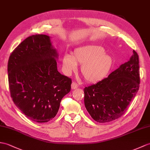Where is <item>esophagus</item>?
<instances>
[{
  "instance_id": "obj_1",
  "label": "esophagus",
  "mask_w": 150,
  "mask_h": 150,
  "mask_svg": "<svg viewBox=\"0 0 150 150\" xmlns=\"http://www.w3.org/2000/svg\"><path fill=\"white\" fill-rule=\"evenodd\" d=\"M78 88V85L76 84V83L75 82H73L71 83V89H75Z\"/></svg>"
}]
</instances>
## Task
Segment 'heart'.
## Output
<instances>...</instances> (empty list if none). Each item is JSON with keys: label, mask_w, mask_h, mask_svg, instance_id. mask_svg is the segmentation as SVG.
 <instances>
[{"label": "heart", "mask_w": 150, "mask_h": 150, "mask_svg": "<svg viewBox=\"0 0 150 150\" xmlns=\"http://www.w3.org/2000/svg\"><path fill=\"white\" fill-rule=\"evenodd\" d=\"M77 64H82L81 74L87 81L96 82L109 74L114 61L102 47L89 45L75 48L71 56L65 55L62 57V69L67 75H70L76 70Z\"/></svg>", "instance_id": "b5f03b06"}]
</instances>
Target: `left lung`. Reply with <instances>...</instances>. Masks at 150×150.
Returning a JSON list of instances; mask_svg holds the SVG:
<instances>
[{"mask_svg": "<svg viewBox=\"0 0 150 150\" xmlns=\"http://www.w3.org/2000/svg\"><path fill=\"white\" fill-rule=\"evenodd\" d=\"M139 55L133 51L130 60L107 78L83 89L84 104L93 119L107 123L122 116L139 88Z\"/></svg>", "mask_w": 150, "mask_h": 150, "instance_id": "left-lung-1", "label": "left lung"}]
</instances>
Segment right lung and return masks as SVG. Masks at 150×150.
Instances as JSON below:
<instances>
[{"label": "right lung", "instance_id": "1", "mask_svg": "<svg viewBox=\"0 0 150 150\" xmlns=\"http://www.w3.org/2000/svg\"><path fill=\"white\" fill-rule=\"evenodd\" d=\"M58 54L50 37L27 38L10 55L8 64L10 94L14 103L29 120L46 123L56 116L71 80L57 71Z\"/></svg>", "mask_w": 150, "mask_h": 150}]
</instances>
